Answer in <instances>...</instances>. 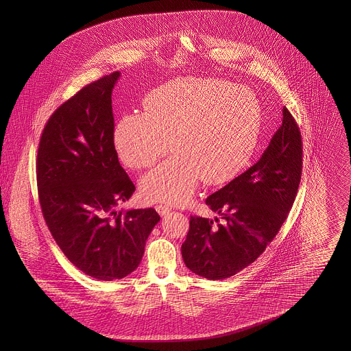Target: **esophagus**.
I'll return each mask as SVG.
<instances>
[{
  "label": "esophagus",
  "mask_w": 351,
  "mask_h": 351,
  "mask_svg": "<svg viewBox=\"0 0 351 351\" xmlns=\"http://www.w3.org/2000/svg\"><path fill=\"white\" fill-rule=\"evenodd\" d=\"M155 209H156V212L163 217V216H166V215H168L169 212H171V208H168L167 205H156L155 206Z\"/></svg>",
  "instance_id": "obj_1"
}]
</instances>
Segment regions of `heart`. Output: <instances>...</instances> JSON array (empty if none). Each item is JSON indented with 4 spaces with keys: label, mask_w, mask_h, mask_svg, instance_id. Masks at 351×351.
<instances>
[{
    "label": "heart",
    "mask_w": 351,
    "mask_h": 351,
    "mask_svg": "<svg viewBox=\"0 0 351 351\" xmlns=\"http://www.w3.org/2000/svg\"><path fill=\"white\" fill-rule=\"evenodd\" d=\"M145 112L126 114L114 129V146L128 167L154 166L139 183L145 200L183 204L199 180L221 184L245 167L258 146L262 109L255 93L216 79L186 77L154 89Z\"/></svg>",
    "instance_id": "b5f03b06"
}]
</instances>
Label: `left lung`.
Segmentation results:
<instances>
[{"label": "left lung", "mask_w": 351, "mask_h": 351, "mask_svg": "<svg viewBox=\"0 0 351 351\" xmlns=\"http://www.w3.org/2000/svg\"><path fill=\"white\" fill-rule=\"evenodd\" d=\"M301 168L300 130L284 106L283 123L261 159L205 200L223 223L191 216L182 245L185 266L209 280H222L255 262L292 208Z\"/></svg>", "instance_id": "1"}]
</instances>
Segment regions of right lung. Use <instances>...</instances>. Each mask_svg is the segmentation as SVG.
<instances>
[{"instance_id": "obj_1", "label": "right lung", "mask_w": 351, "mask_h": 351, "mask_svg": "<svg viewBox=\"0 0 351 351\" xmlns=\"http://www.w3.org/2000/svg\"><path fill=\"white\" fill-rule=\"evenodd\" d=\"M119 76H104L62 104L36 156L39 202L55 242L85 275L105 282L139 266L160 221L152 208L116 210L135 191L114 147L112 90Z\"/></svg>"}]
</instances>
